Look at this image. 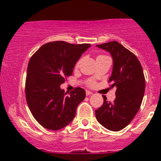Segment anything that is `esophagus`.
I'll return each instance as SVG.
<instances>
[{
  "label": "esophagus",
  "mask_w": 161,
  "mask_h": 161,
  "mask_svg": "<svg viewBox=\"0 0 161 161\" xmlns=\"http://www.w3.org/2000/svg\"><path fill=\"white\" fill-rule=\"evenodd\" d=\"M86 96H89V95H92V92H90V91H86Z\"/></svg>",
  "instance_id": "esophagus-1"
}]
</instances>
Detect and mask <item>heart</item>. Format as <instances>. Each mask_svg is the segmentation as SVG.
<instances>
[{
	"mask_svg": "<svg viewBox=\"0 0 161 161\" xmlns=\"http://www.w3.org/2000/svg\"><path fill=\"white\" fill-rule=\"evenodd\" d=\"M104 57V56H103V55H100V56L97 57V58H98V57ZM81 62H82V59H80V60H79L78 61L76 62V64H75V68H78L79 65H80ZM86 84H87V86H88L93 87V86H95V81L94 80V79H89V80L87 82Z\"/></svg>",
	"mask_w": 161,
	"mask_h": 161,
	"instance_id": "1",
	"label": "heart"
}]
</instances>
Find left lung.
Wrapping results in <instances>:
<instances>
[{"label":"left lung","mask_w":161,"mask_h":161,"mask_svg":"<svg viewBox=\"0 0 161 161\" xmlns=\"http://www.w3.org/2000/svg\"><path fill=\"white\" fill-rule=\"evenodd\" d=\"M110 52L114 66L109 82L115 87L116 98L108 101L103 95L102 106L95 110L96 119L109 130H122L136 115L145 89V79L142 66L137 57L116 41L97 45Z\"/></svg>","instance_id":"8db88e82"}]
</instances>
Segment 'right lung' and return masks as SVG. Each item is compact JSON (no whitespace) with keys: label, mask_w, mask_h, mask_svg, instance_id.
<instances>
[{"label":"right lung","mask_w":161,"mask_h":161,"mask_svg":"<svg viewBox=\"0 0 161 161\" xmlns=\"http://www.w3.org/2000/svg\"><path fill=\"white\" fill-rule=\"evenodd\" d=\"M90 46L51 42L31 57L25 79V97L32 116L45 129L59 130L75 117L86 92L76 87L67 95L60 86L72 75L76 61Z\"/></svg>","instance_id":"add662e5"}]
</instances>
